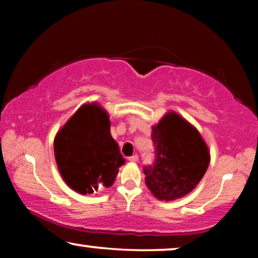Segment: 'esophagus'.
Here are the masks:
<instances>
[{"label": "esophagus", "instance_id": "1", "mask_svg": "<svg viewBox=\"0 0 258 258\" xmlns=\"http://www.w3.org/2000/svg\"><path fill=\"white\" fill-rule=\"evenodd\" d=\"M128 160L130 162H137V161H139V155H133V156L128 157Z\"/></svg>", "mask_w": 258, "mask_h": 258}]
</instances>
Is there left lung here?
Masks as SVG:
<instances>
[{"label": "left lung", "mask_w": 258, "mask_h": 258, "mask_svg": "<svg viewBox=\"0 0 258 258\" xmlns=\"http://www.w3.org/2000/svg\"><path fill=\"white\" fill-rule=\"evenodd\" d=\"M155 162L143 168L156 199L174 201L188 195L206 174L210 154L202 136L176 112H168L151 134Z\"/></svg>", "instance_id": "obj_1"}]
</instances>
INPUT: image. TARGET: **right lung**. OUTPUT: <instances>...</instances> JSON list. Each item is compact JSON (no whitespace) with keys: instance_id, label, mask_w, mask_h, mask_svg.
Returning <instances> with one entry per match:
<instances>
[{"instance_id":"1","label":"right lung","mask_w":258,"mask_h":258,"mask_svg":"<svg viewBox=\"0 0 258 258\" xmlns=\"http://www.w3.org/2000/svg\"><path fill=\"white\" fill-rule=\"evenodd\" d=\"M54 151L64 182L83 195L111 186L124 164L107 111L97 103L82 105L70 117L55 137Z\"/></svg>"}]
</instances>
